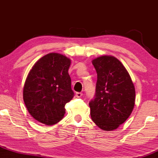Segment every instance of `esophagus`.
<instances>
[{
    "label": "esophagus",
    "mask_w": 158,
    "mask_h": 158,
    "mask_svg": "<svg viewBox=\"0 0 158 158\" xmlns=\"http://www.w3.org/2000/svg\"><path fill=\"white\" fill-rule=\"evenodd\" d=\"M82 93H81V92H77V94H76V97H78V98H79V97H81V96H82Z\"/></svg>",
    "instance_id": "obj_1"
}]
</instances>
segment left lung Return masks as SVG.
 <instances>
[{"instance_id":"8db88e82","label":"left lung","mask_w":158,"mask_h":158,"mask_svg":"<svg viewBox=\"0 0 158 158\" xmlns=\"http://www.w3.org/2000/svg\"><path fill=\"white\" fill-rule=\"evenodd\" d=\"M97 73L96 97L89 103L90 117L104 131H114L131 115L135 104V88L119 59L102 56L92 60Z\"/></svg>"}]
</instances>
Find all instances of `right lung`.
<instances>
[{
	"mask_svg": "<svg viewBox=\"0 0 158 158\" xmlns=\"http://www.w3.org/2000/svg\"><path fill=\"white\" fill-rule=\"evenodd\" d=\"M70 63L67 56L50 52L36 61L29 72L23 99L29 113L38 122L50 126L64 117L65 105L74 95L68 73Z\"/></svg>",
	"mask_w": 158,
	"mask_h": 158,
	"instance_id": "right-lung-1",
	"label": "right lung"
}]
</instances>
